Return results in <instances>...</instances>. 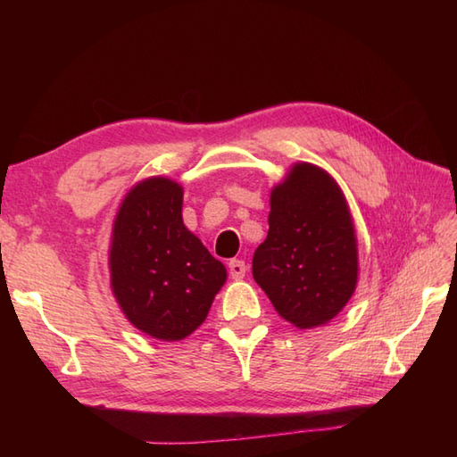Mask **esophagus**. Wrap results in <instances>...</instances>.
<instances>
[{
  "instance_id": "34e87169",
  "label": "esophagus",
  "mask_w": 457,
  "mask_h": 457,
  "mask_svg": "<svg viewBox=\"0 0 457 457\" xmlns=\"http://www.w3.org/2000/svg\"><path fill=\"white\" fill-rule=\"evenodd\" d=\"M245 273H247L245 261H241V259H231L229 261V275H231V278L239 280V278L245 277Z\"/></svg>"
}]
</instances>
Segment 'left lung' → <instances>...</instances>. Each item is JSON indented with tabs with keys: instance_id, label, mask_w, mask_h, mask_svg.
Here are the masks:
<instances>
[{
	"instance_id": "left-lung-1",
	"label": "left lung",
	"mask_w": 457,
	"mask_h": 457,
	"mask_svg": "<svg viewBox=\"0 0 457 457\" xmlns=\"http://www.w3.org/2000/svg\"><path fill=\"white\" fill-rule=\"evenodd\" d=\"M253 278L296 328L329 322L357 285L352 216L334 179L300 162L270 192L267 239L255 249Z\"/></svg>"
}]
</instances>
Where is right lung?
<instances>
[{"label":"right lung","mask_w":457,"mask_h":457,"mask_svg":"<svg viewBox=\"0 0 457 457\" xmlns=\"http://www.w3.org/2000/svg\"><path fill=\"white\" fill-rule=\"evenodd\" d=\"M113 295L129 322L162 342L190 336L226 283V267L184 228L182 187L139 182L121 202L110 247Z\"/></svg>","instance_id":"obj_1"}]
</instances>
